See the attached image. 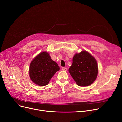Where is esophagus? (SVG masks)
Instances as JSON below:
<instances>
[{"mask_svg":"<svg viewBox=\"0 0 122 122\" xmlns=\"http://www.w3.org/2000/svg\"><path fill=\"white\" fill-rule=\"evenodd\" d=\"M62 70L63 71H67V68H66V67H62Z\"/></svg>","mask_w":122,"mask_h":122,"instance_id":"34e87169","label":"esophagus"}]
</instances>
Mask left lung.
I'll return each instance as SVG.
<instances>
[{
  "instance_id": "8db88e82",
  "label": "left lung",
  "mask_w": 122,
  "mask_h": 122,
  "mask_svg": "<svg viewBox=\"0 0 122 122\" xmlns=\"http://www.w3.org/2000/svg\"><path fill=\"white\" fill-rule=\"evenodd\" d=\"M69 72L78 86H89L97 78L98 72L97 61L87 51H81L74 56Z\"/></svg>"
}]
</instances>
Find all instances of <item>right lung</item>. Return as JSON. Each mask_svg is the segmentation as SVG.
<instances>
[{
  "label": "right lung",
  "mask_w": 122,
  "mask_h": 122,
  "mask_svg": "<svg viewBox=\"0 0 122 122\" xmlns=\"http://www.w3.org/2000/svg\"><path fill=\"white\" fill-rule=\"evenodd\" d=\"M60 68L52 60L46 51L36 55L31 61L29 67V76L31 80L36 85L44 86L48 83Z\"/></svg>",
  "instance_id": "add662e5"
}]
</instances>
